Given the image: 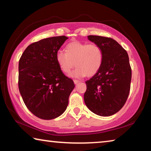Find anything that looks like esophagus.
<instances>
[{
	"label": "esophagus",
	"mask_w": 151,
	"mask_h": 151,
	"mask_svg": "<svg viewBox=\"0 0 151 151\" xmlns=\"http://www.w3.org/2000/svg\"><path fill=\"white\" fill-rule=\"evenodd\" d=\"M74 83H75V84H77V83H79V81L75 79V80H74Z\"/></svg>",
	"instance_id": "obj_1"
}]
</instances>
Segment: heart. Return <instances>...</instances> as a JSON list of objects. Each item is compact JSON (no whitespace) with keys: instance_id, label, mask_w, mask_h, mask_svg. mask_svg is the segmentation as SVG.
Returning a JSON list of instances; mask_svg holds the SVG:
<instances>
[{"instance_id":"1","label":"heart","mask_w":151,"mask_h":151,"mask_svg":"<svg viewBox=\"0 0 151 151\" xmlns=\"http://www.w3.org/2000/svg\"><path fill=\"white\" fill-rule=\"evenodd\" d=\"M103 58V51L99 45L78 41L67 44L66 52L58 50L56 54V63L64 73L68 74L75 65L77 66L71 74L75 77L95 75L101 68Z\"/></svg>"}]
</instances>
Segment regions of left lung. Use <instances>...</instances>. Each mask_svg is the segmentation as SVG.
Masks as SVG:
<instances>
[{
  "mask_svg": "<svg viewBox=\"0 0 151 151\" xmlns=\"http://www.w3.org/2000/svg\"><path fill=\"white\" fill-rule=\"evenodd\" d=\"M88 39L101 47L104 58L99 71L85 82V103L98 116H111L122 108L130 93L132 69L128 55L112 38L88 35Z\"/></svg>",
  "mask_w": 151,
  "mask_h": 151,
  "instance_id": "1",
  "label": "left lung"
}]
</instances>
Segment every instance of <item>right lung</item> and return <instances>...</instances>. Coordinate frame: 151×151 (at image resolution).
Masks as SVG:
<instances>
[{
	"label": "right lung",
	"mask_w": 151,
	"mask_h": 151,
	"mask_svg": "<svg viewBox=\"0 0 151 151\" xmlns=\"http://www.w3.org/2000/svg\"><path fill=\"white\" fill-rule=\"evenodd\" d=\"M68 37L45 38L28 45L19 62V89L26 107L37 118L63 114L75 84L60 69L56 54Z\"/></svg>",
	"instance_id": "1"
}]
</instances>
